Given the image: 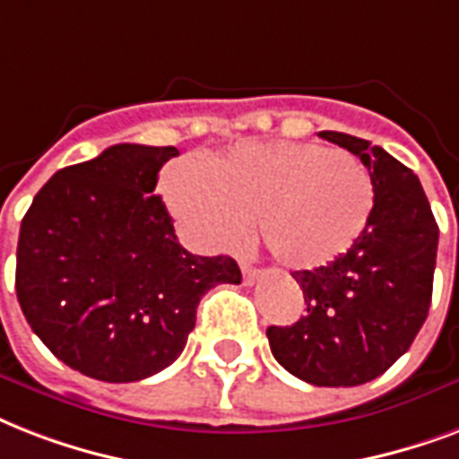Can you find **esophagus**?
I'll use <instances>...</instances> for the list:
<instances>
[{"mask_svg":"<svg viewBox=\"0 0 459 459\" xmlns=\"http://www.w3.org/2000/svg\"><path fill=\"white\" fill-rule=\"evenodd\" d=\"M239 265H241V275H244V282H247V285H254L255 278H258V270H255L248 261H241Z\"/></svg>","mask_w":459,"mask_h":459,"instance_id":"34e87169","label":"esophagus"}]
</instances>
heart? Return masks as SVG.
<instances>
[{
    "mask_svg": "<svg viewBox=\"0 0 459 459\" xmlns=\"http://www.w3.org/2000/svg\"><path fill=\"white\" fill-rule=\"evenodd\" d=\"M167 201L211 248H234L258 220L270 255L290 270L335 263L364 234L376 204L371 174L325 145L241 143L211 160L204 174L174 165Z\"/></svg>",
    "mask_w": 459,
    "mask_h": 459,
    "instance_id": "obj_1",
    "label": "heart"
}]
</instances>
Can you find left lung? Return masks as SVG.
Returning a JSON list of instances; mask_svg holds the SVG:
<instances>
[{"mask_svg":"<svg viewBox=\"0 0 459 459\" xmlns=\"http://www.w3.org/2000/svg\"><path fill=\"white\" fill-rule=\"evenodd\" d=\"M354 152L374 179L376 204L357 244L335 263L297 270L307 316L268 342L280 366L321 388H351L385 374L424 325L433 292L438 225L419 177L364 138L321 131Z\"/></svg>","mask_w":459,"mask_h":459,"instance_id":"8db88e82","label":"left lung"}]
</instances>
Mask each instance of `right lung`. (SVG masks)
I'll return each mask as SVG.
<instances>
[{"label":"right lung","instance_id":"right-lung-1","mask_svg":"<svg viewBox=\"0 0 459 459\" xmlns=\"http://www.w3.org/2000/svg\"><path fill=\"white\" fill-rule=\"evenodd\" d=\"M174 145H109L64 167L21 222L16 297L45 347L105 383L158 374L179 357L211 287L239 285L230 255L181 247L158 174Z\"/></svg>","mask_w":459,"mask_h":459}]
</instances>
